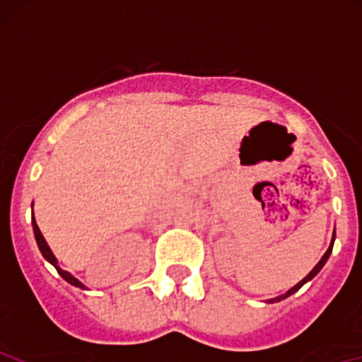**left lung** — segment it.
I'll list each match as a JSON object with an SVG mask.
<instances>
[{"instance_id":"obj_1","label":"left lung","mask_w":362,"mask_h":362,"mask_svg":"<svg viewBox=\"0 0 362 362\" xmlns=\"http://www.w3.org/2000/svg\"><path fill=\"white\" fill-rule=\"evenodd\" d=\"M333 241H334V234H333ZM333 241H332V245H329V248H328V251H326V253H325V255H322V258H321V260H319V264H317V265H315V267H314V269H312V271H310L309 274H307V277H303V279H302V281H300V283H298V284H296V286H293L290 291H286V293H284V295H283V296H279V298H277V300H281V298H286V296H290V295H293V293H295V291H298V290H300V288H302V286H303V284H305V283H307V281H310V279H312V277H314V276H315V274H317L319 271H321V269H322V265H325V264H326V260H328V258H329V253H332V250H333ZM271 302H276V300H271Z\"/></svg>"}]
</instances>
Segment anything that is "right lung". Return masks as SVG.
I'll return each mask as SVG.
<instances>
[{"label":"right lung","mask_w":362,"mask_h":362,"mask_svg":"<svg viewBox=\"0 0 362 362\" xmlns=\"http://www.w3.org/2000/svg\"><path fill=\"white\" fill-rule=\"evenodd\" d=\"M33 229H34V235H36V243H37V246H40V251H41V253H43V257L47 258L48 262H50V264L53 265V267L57 269V272H59L60 276H62L64 279L67 281V283H71L72 286H76V288H85V286H83L81 283H79L78 279H76L74 276H71L69 272L62 271V269H60L59 265H57V258H55V255L52 253L50 246H48V245H47V241H45L43 234H41V230H40V227H37V223H36V220H34V216H33Z\"/></svg>","instance_id":"obj_1"}]
</instances>
